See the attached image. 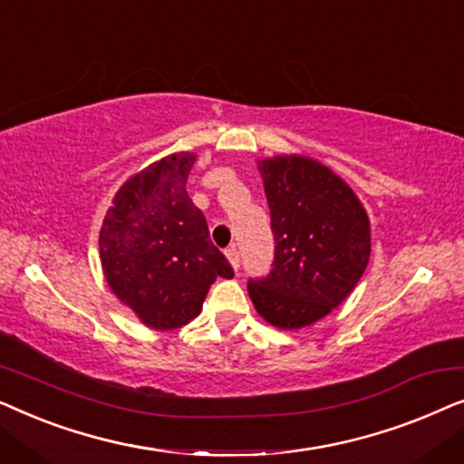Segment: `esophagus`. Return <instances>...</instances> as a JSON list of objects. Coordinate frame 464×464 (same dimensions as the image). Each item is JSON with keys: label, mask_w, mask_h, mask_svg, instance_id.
Listing matches in <instances>:
<instances>
[{"label": "esophagus", "mask_w": 464, "mask_h": 464, "mask_svg": "<svg viewBox=\"0 0 464 464\" xmlns=\"http://www.w3.org/2000/svg\"><path fill=\"white\" fill-rule=\"evenodd\" d=\"M226 257H227V262L232 264L234 270L240 268V253H238L237 246H227V249H226Z\"/></svg>", "instance_id": "obj_1"}]
</instances>
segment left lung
<instances>
[{
	"instance_id": "left-lung-1",
	"label": "left lung",
	"mask_w": 464,
	"mask_h": 464,
	"mask_svg": "<svg viewBox=\"0 0 464 464\" xmlns=\"http://www.w3.org/2000/svg\"><path fill=\"white\" fill-rule=\"evenodd\" d=\"M270 207L275 262L249 281L259 316L278 329L313 325L346 300L370 262V219L357 194L306 156L257 162Z\"/></svg>"
}]
</instances>
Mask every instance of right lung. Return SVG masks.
Here are the masks:
<instances>
[{"label": "right lung", "mask_w": 464, "mask_h": 464, "mask_svg": "<svg viewBox=\"0 0 464 464\" xmlns=\"http://www.w3.org/2000/svg\"><path fill=\"white\" fill-rule=\"evenodd\" d=\"M194 162L196 154L179 151L132 175L113 196L99 234L110 289L160 332L188 325L200 314L215 278L234 276L188 196Z\"/></svg>", "instance_id": "right-lung-1"}]
</instances>
